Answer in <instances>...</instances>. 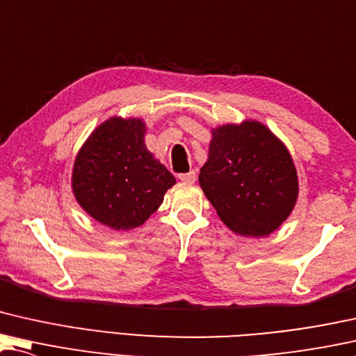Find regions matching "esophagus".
Wrapping results in <instances>:
<instances>
[{
    "label": "esophagus",
    "instance_id": "esophagus-1",
    "mask_svg": "<svg viewBox=\"0 0 356 356\" xmlns=\"http://www.w3.org/2000/svg\"><path fill=\"white\" fill-rule=\"evenodd\" d=\"M178 178L181 179L183 183H194L195 181V172L194 170H191L188 173H179Z\"/></svg>",
    "mask_w": 356,
    "mask_h": 356
}]
</instances>
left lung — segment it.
<instances>
[{
    "mask_svg": "<svg viewBox=\"0 0 356 356\" xmlns=\"http://www.w3.org/2000/svg\"><path fill=\"white\" fill-rule=\"evenodd\" d=\"M199 183L221 221L245 238H264L280 228L298 195L289 151L255 120L212 130Z\"/></svg>",
    "mask_w": 356,
    "mask_h": 356,
    "instance_id": "1",
    "label": "left lung"
}]
</instances>
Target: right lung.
Instances as JSON below:
<instances>
[{
	"label": "right lung",
	"mask_w": 356,
	"mask_h": 356,
	"mask_svg": "<svg viewBox=\"0 0 356 356\" xmlns=\"http://www.w3.org/2000/svg\"><path fill=\"white\" fill-rule=\"evenodd\" d=\"M141 118L112 117L76 154L72 189L86 213L112 229L141 226L177 179L144 144Z\"/></svg>",
	"instance_id": "1"
}]
</instances>
